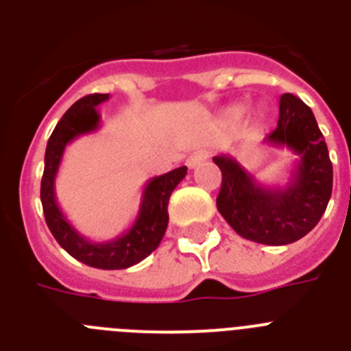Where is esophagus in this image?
<instances>
[{"instance_id": "esophagus-1", "label": "esophagus", "mask_w": 351, "mask_h": 351, "mask_svg": "<svg viewBox=\"0 0 351 351\" xmlns=\"http://www.w3.org/2000/svg\"><path fill=\"white\" fill-rule=\"evenodd\" d=\"M207 156H209V153H207V151H195L193 154H190V156H188V160H186V165L190 167V169H195V167H198L200 163H204V161L207 160Z\"/></svg>"}]
</instances>
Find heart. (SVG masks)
<instances>
[{
  "label": "heart",
  "instance_id": "obj_1",
  "mask_svg": "<svg viewBox=\"0 0 351 351\" xmlns=\"http://www.w3.org/2000/svg\"><path fill=\"white\" fill-rule=\"evenodd\" d=\"M243 114H244L243 107H232V108H228V112H226L225 119L228 121V123H237V121L243 117Z\"/></svg>",
  "mask_w": 351,
  "mask_h": 351
}]
</instances>
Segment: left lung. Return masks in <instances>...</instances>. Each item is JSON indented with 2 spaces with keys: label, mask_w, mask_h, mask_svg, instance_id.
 Wrapping results in <instances>:
<instances>
[{
  "label": "left lung",
  "mask_w": 351,
  "mask_h": 351,
  "mask_svg": "<svg viewBox=\"0 0 351 351\" xmlns=\"http://www.w3.org/2000/svg\"><path fill=\"white\" fill-rule=\"evenodd\" d=\"M299 156L287 186H263L234 156L218 154L221 190L216 206L241 237L267 246L299 241L324 216L332 195V163L311 108L291 93L280 98L278 128L265 141Z\"/></svg>",
  "instance_id": "obj_1"
}]
</instances>
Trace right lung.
I'll list each match as a JSON object with an SVG mask.
<instances>
[{
    "instance_id": "right-lung-1",
    "label": "right lung",
    "mask_w": 351,
    "mask_h": 351,
    "mask_svg": "<svg viewBox=\"0 0 351 351\" xmlns=\"http://www.w3.org/2000/svg\"><path fill=\"white\" fill-rule=\"evenodd\" d=\"M108 98L110 95L84 96L68 108L60 123L56 125L47 142V149H45V167H43L40 198H42L43 214H45L49 230L68 255L89 267L116 271V269H128L142 262L160 246L167 225H169L167 207H169L170 195L176 190V186L184 179L188 169L179 167L163 176L149 179L142 191L137 218L119 237L96 243L79 234L58 206L54 190L56 176L60 170L66 145L80 135L93 133L100 128V114L96 107L107 101Z\"/></svg>"
}]
</instances>
